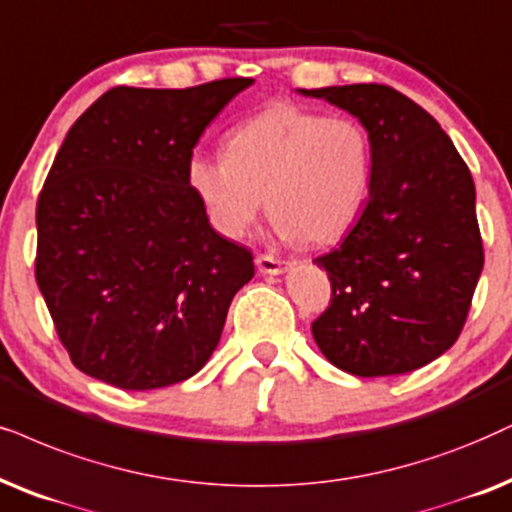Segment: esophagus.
<instances>
[{
    "label": "esophagus",
    "instance_id": "34e87169",
    "mask_svg": "<svg viewBox=\"0 0 512 512\" xmlns=\"http://www.w3.org/2000/svg\"><path fill=\"white\" fill-rule=\"evenodd\" d=\"M256 265H258V270L263 272V275H280V272L287 270L289 263L282 261V258L270 256V254H258Z\"/></svg>",
    "mask_w": 512,
    "mask_h": 512
}]
</instances>
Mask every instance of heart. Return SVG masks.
<instances>
[{
  "label": "heart",
  "instance_id": "obj_1",
  "mask_svg": "<svg viewBox=\"0 0 512 512\" xmlns=\"http://www.w3.org/2000/svg\"><path fill=\"white\" fill-rule=\"evenodd\" d=\"M374 181V143L353 117L275 103L230 131L225 155H195L188 183L214 228L247 235L263 209L277 235L329 244L362 214Z\"/></svg>",
  "mask_w": 512,
  "mask_h": 512
}]
</instances>
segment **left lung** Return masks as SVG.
<instances>
[{
  "label": "left lung",
  "instance_id": "8db88e82",
  "mask_svg": "<svg viewBox=\"0 0 512 512\" xmlns=\"http://www.w3.org/2000/svg\"><path fill=\"white\" fill-rule=\"evenodd\" d=\"M348 110L374 143V181L343 242L315 263L331 298L315 343L353 376L407 374L459 338L484 265L475 183L442 126L393 86L301 89Z\"/></svg>",
  "mask_w": 512,
  "mask_h": 512
}]
</instances>
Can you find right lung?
I'll list each match as a JSON object with an SVG mask.
<instances>
[{"label":"right lung","instance_id":"obj_1","mask_svg":"<svg viewBox=\"0 0 512 512\" xmlns=\"http://www.w3.org/2000/svg\"><path fill=\"white\" fill-rule=\"evenodd\" d=\"M254 84L115 86L72 124L37 199L35 277L72 364L124 390L195 376L254 256L188 183L199 136Z\"/></svg>","mask_w":512,"mask_h":512}]
</instances>
